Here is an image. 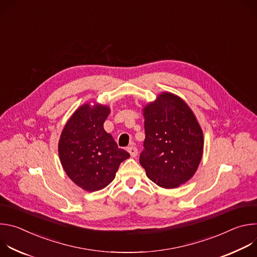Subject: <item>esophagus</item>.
<instances>
[{
    "label": "esophagus",
    "mask_w": 257,
    "mask_h": 257,
    "mask_svg": "<svg viewBox=\"0 0 257 257\" xmlns=\"http://www.w3.org/2000/svg\"><path fill=\"white\" fill-rule=\"evenodd\" d=\"M127 152L130 154V156L132 157V158H135L136 156H137V153H138V151H137V149L135 148V146H129V148L127 149Z\"/></svg>",
    "instance_id": "34e87169"
}]
</instances>
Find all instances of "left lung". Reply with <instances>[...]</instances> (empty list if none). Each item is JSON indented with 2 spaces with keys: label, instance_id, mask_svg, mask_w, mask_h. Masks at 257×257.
<instances>
[{
  "label": "left lung",
  "instance_id": "obj_1",
  "mask_svg": "<svg viewBox=\"0 0 257 257\" xmlns=\"http://www.w3.org/2000/svg\"><path fill=\"white\" fill-rule=\"evenodd\" d=\"M144 150L139 163L162 188L174 189L190 180L203 154V132L189 105L162 92L143 107Z\"/></svg>",
  "mask_w": 257,
  "mask_h": 257
}]
</instances>
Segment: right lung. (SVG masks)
Masks as SVG:
<instances>
[{"instance_id":"right-lung-1","label":"right lung","mask_w":257,"mask_h":257,"mask_svg":"<svg viewBox=\"0 0 257 257\" xmlns=\"http://www.w3.org/2000/svg\"><path fill=\"white\" fill-rule=\"evenodd\" d=\"M109 113L105 104L84 103L70 117L60 136L58 151L64 171L88 192L106 187L120 164L130 157L103 129Z\"/></svg>"}]
</instances>
